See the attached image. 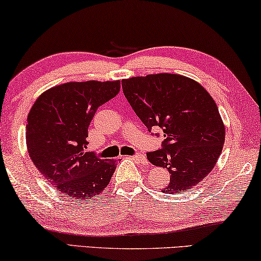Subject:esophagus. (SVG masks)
I'll return each instance as SVG.
<instances>
[{"mask_svg":"<svg viewBox=\"0 0 261 261\" xmlns=\"http://www.w3.org/2000/svg\"><path fill=\"white\" fill-rule=\"evenodd\" d=\"M127 158H132V159H136V161H139L141 163H143V164H146L147 161H146V157L142 153H137L135 155H131V157H127Z\"/></svg>","mask_w":261,"mask_h":261,"instance_id":"esophagus-1","label":"esophagus"}]
</instances>
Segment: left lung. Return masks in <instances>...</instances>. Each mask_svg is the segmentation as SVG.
Returning a JSON list of instances; mask_svg holds the SVG:
<instances>
[{
  "label": "left lung",
  "mask_w": 261,
  "mask_h": 261,
  "mask_svg": "<svg viewBox=\"0 0 261 261\" xmlns=\"http://www.w3.org/2000/svg\"><path fill=\"white\" fill-rule=\"evenodd\" d=\"M122 88L147 130L163 131L161 149L146 153L151 164L169 171L170 181L162 191L185 192L205 179L225 142L224 123L210 93L174 73L132 77L122 81Z\"/></svg>",
  "instance_id": "left-lung-1"
}]
</instances>
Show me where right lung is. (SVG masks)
<instances>
[{
    "label": "right lung",
    "instance_id": "obj_1",
    "mask_svg": "<svg viewBox=\"0 0 261 261\" xmlns=\"http://www.w3.org/2000/svg\"><path fill=\"white\" fill-rule=\"evenodd\" d=\"M119 88V81L57 85L38 97L28 115L25 138L34 165L58 191L77 201L98 196L116 170L115 161L85 149L97 109Z\"/></svg>",
    "mask_w": 261,
    "mask_h": 261
}]
</instances>
